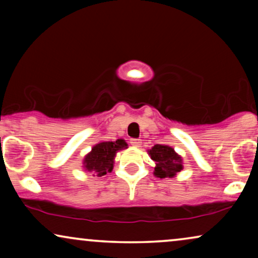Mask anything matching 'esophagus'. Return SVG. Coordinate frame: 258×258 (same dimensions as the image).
<instances>
[{
	"mask_svg": "<svg viewBox=\"0 0 258 258\" xmlns=\"http://www.w3.org/2000/svg\"><path fill=\"white\" fill-rule=\"evenodd\" d=\"M130 144L134 147H141V144H142V140L140 139H132L130 140Z\"/></svg>",
	"mask_w": 258,
	"mask_h": 258,
	"instance_id": "1",
	"label": "esophagus"
}]
</instances>
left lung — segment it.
Returning <instances> with one entry per match:
<instances>
[{
    "label": "left lung",
    "mask_w": 258,
    "mask_h": 258,
    "mask_svg": "<svg viewBox=\"0 0 258 258\" xmlns=\"http://www.w3.org/2000/svg\"><path fill=\"white\" fill-rule=\"evenodd\" d=\"M151 160L156 162L155 175L160 178H172L182 170V158L171 147L156 144L149 151Z\"/></svg>",
    "instance_id": "1"
}]
</instances>
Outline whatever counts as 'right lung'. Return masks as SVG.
Listing matches in <instances>:
<instances>
[{"instance_id": "right-lung-1", "label": "right lung", "mask_w": 258, "mask_h": 258, "mask_svg": "<svg viewBox=\"0 0 258 258\" xmlns=\"http://www.w3.org/2000/svg\"><path fill=\"white\" fill-rule=\"evenodd\" d=\"M124 148H126L124 140L98 143L84 158V168L88 171H94L98 177L107 175L112 170L115 154Z\"/></svg>"}]
</instances>
